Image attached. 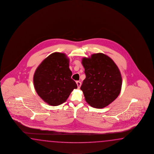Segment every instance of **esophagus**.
I'll return each mask as SVG.
<instances>
[{
    "mask_svg": "<svg viewBox=\"0 0 154 154\" xmlns=\"http://www.w3.org/2000/svg\"><path fill=\"white\" fill-rule=\"evenodd\" d=\"M76 83H77V87H78V88L79 89L80 88L81 85V83L79 82V81H77V82H76Z\"/></svg>",
    "mask_w": 154,
    "mask_h": 154,
    "instance_id": "obj_1",
    "label": "esophagus"
}]
</instances>
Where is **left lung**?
I'll use <instances>...</instances> for the list:
<instances>
[{"label": "left lung", "instance_id": "left-lung-1", "mask_svg": "<svg viewBox=\"0 0 154 154\" xmlns=\"http://www.w3.org/2000/svg\"><path fill=\"white\" fill-rule=\"evenodd\" d=\"M85 79L81 87L85 101L96 108H103L120 93L122 79L118 66L109 56L94 54L82 58Z\"/></svg>", "mask_w": 154, "mask_h": 154}]
</instances>
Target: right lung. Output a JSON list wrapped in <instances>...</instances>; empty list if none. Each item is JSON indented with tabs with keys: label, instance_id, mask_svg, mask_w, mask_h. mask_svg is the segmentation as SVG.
<instances>
[{
	"label": "right lung",
	"instance_id": "1",
	"mask_svg": "<svg viewBox=\"0 0 154 154\" xmlns=\"http://www.w3.org/2000/svg\"><path fill=\"white\" fill-rule=\"evenodd\" d=\"M72 75L67 56L54 52L44 59L36 69L33 78L35 89L48 105H60L77 88L71 79Z\"/></svg>",
	"mask_w": 154,
	"mask_h": 154
}]
</instances>
